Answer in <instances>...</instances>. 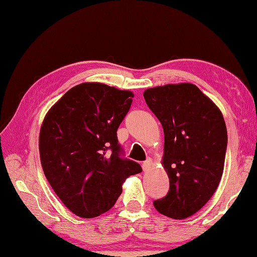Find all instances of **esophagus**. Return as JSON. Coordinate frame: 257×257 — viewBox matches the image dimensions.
<instances>
[{"label":"esophagus","mask_w":257,"mask_h":257,"mask_svg":"<svg viewBox=\"0 0 257 257\" xmlns=\"http://www.w3.org/2000/svg\"><path fill=\"white\" fill-rule=\"evenodd\" d=\"M151 165H152V160L151 159H147L145 162H143V170H144V171L150 170Z\"/></svg>","instance_id":"1"}]
</instances>
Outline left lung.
Here are the masks:
<instances>
[{
	"label": "left lung",
	"mask_w": 257,
	"mask_h": 257,
	"mask_svg": "<svg viewBox=\"0 0 257 257\" xmlns=\"http://www.w3.org/2000/svg\"><path fill=\"white\" fill-rule=\"evenodd\" d=\"M164 133L163 167L170 188L153 202L161 214L186 219L210 201L223 173L228 135L223 115L197 86L169 84L144 92Z\"/></svg>",
	"instance_id": "left-lung-1"
}]
</instances>
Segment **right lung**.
<instances>
[{"label":"right lung","mask_w":257,"mask_h":257,"mask_svg":"<svg viewBox=\"0 0 257 257\" xmlns=\"http://www.w3.org/2000/svg\"><path fill=\"white\" fill-rule=\"evenodd\" d=\"M134 94L99 82L72 87L47 113L40 133L43 171L55 194L81 217H95L114 205L129 176L142 167L123 158L120 123Z\"/></svg>","instance_id":"obj_1"}]
</instances>
